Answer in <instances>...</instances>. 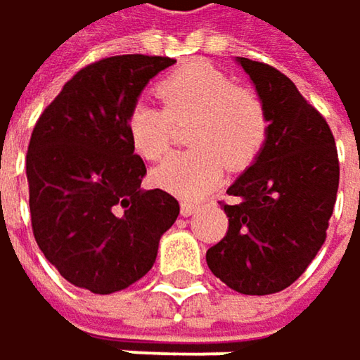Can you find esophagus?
<instances>
[{
  "label": "esophagus",
  "instance_id": "esophagus-1",
  "mask_svg": "<svg viewBox=\"0 0 360 360\" xmlns=\"http://www.w3.org/2000/svg\"><path fill=\"white\" fill-rule=\"evenodd\" d=\"M180 212H182V216H184V218H188V216H193V214L197 212V205H195V203H191V201H182Z\"/></svg>",
  "mask_w": 360,
  "mask_h": 360
}]
</instances>
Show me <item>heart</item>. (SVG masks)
I'll return each instance as SVG.
<instances>
[{
	"instance_id": "obj_1",
	"label": "heart",
	"mask_w": 360,
	"mask_h": 360,
	"mask_svg": "<svg viewBox=\"0 0 360 360\" xmlns=\"http://www.w3.org/2000/svg\"><path fill=\"white\" fill-rule=\"evenodd\" d=\"M163 108L140 100L127 112V136L144 159H161L169 150L174 121L193 119L186 153L167 157L153 169V182L182 199L207 195L224 176L250 165L260 153L269 119L260 96L235 86L229 75L207 63H193L167 75L159 88Z\"/></svg>"
}]
</instances>
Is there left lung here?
<instances>
[{"label":"left lung","mask_w":360,"mask_h":360,"mask_svg":"<svg viewBox=\"0 0 360 360\" xmlns=\"http://www.w3.org/2000/svg\"><path fill=\"white\" fill-rule=\"evenodd\" d=\"M260 96L269 131L254 163L229 186L226 237L207 250V266L231 289L269 295L289 287L325 243L340 163L333 134L289 77L237 58Z\"/></svg>","instance_id":"8db88e82"}]
</instances>
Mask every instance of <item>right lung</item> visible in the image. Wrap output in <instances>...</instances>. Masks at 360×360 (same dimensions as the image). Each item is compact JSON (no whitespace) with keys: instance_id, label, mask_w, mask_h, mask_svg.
Here are the masks:
<instances>
[{"instance_id":"obj_1","label":"right lung","mask_w":360,"mask_h":360,"mask_svg":"<svg viewBox=\"0 0 360 360\" xmlns=\"http://www.w3.org/2000/svg\"><path fill=\"white\" fill-rule=\"evenodd\" d=\"M174 63L144 54L98 60L35 123L27 153L33 235L75 287L104 295L142 278L180 214L169 193L140 188L146 167L125 127L146 84Z\"/></svg>"}]
</instances>
